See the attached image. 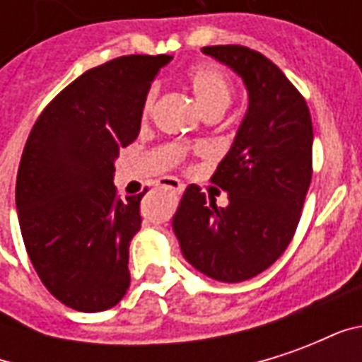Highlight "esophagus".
Returning a JSON list of instances; mask_svg holds the SVG:
<instances>
[{
	"label": "esophagus",
	"mask_w": 362,
	"mask_h": 362,
	"mask_svg": "<svg viewBox=\"0 0 362 362\" xmlns=\"http://www.w3.org/2000/svg\"><path fill=\"white\" fill-rule=\"evenodd\" d=\"M160 188L168 189L173 194H180L182 189H184V184L180 180H176V178H166V180L160 182Z\"/></svg>",
	"instance_id": "34e87169"
}]
</instances>
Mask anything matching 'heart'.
Returning <instances> with one entry per match:
<instances>
[{
	"instance_id": "b5f03b06",
	"label": "heart",
	"mask_w": 362,
	"mask_h": 362,
	"mask_svg": "<svg viewBox=\"0 0 362 362\" xmlns=\"http://www.w3.org/2000/svg\"><path fill=\"white\" fill-rule=\"evenodd\" d=\"M189 85L194 90L199 108L204 112L213 110V108H227L230 103V83L225 77V74L213 66H202L196 67L189 74ZM153 100H155V89L149 90V95L145 98L143 104V114L147 116L153 108Z\"/></svg>"
}]
</instances>
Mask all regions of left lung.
<instances>
[{
  "label": "left lung",
  "mask_w": 362,
  "mask_h": 362,
  "mask_svg": "<svg viewBox=\"0 0 362 362\" xmlns=\"http://www.w3.org/2000/svg\"><path fill=\"white\" fill-rule=\"evenodd\" d=\"M202 52L243 79L248 108L211 178L228 204L219 207L189 184L173 230L189 266L221 283H240L272 266L295 235L312 180V119L300 93L259 52Z\"/></svg>",
  "instance_id": "obj_1"
}]
</instances>
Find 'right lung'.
Returning <instances> with one entry per match:
<instances>
[{
	"label": "right lung",
	"instance_id": "obj_1",
	"mask_svg": "<svg viewBox=\"0 0 362 362\" xmlns=\"http://www.w3.org/2000/svg\"><path fill=\"white\" fill-rule=\"evenodd\" d=\"M173 56H124L93 67L52 100L21 157V235L44 287L69 308L103 312L129 287L139 196L119 199L114 163L141 129L151 83Z\"/></svg>",
	"mask_w": 362,
	"mask_h": 362
}]
</instances>
